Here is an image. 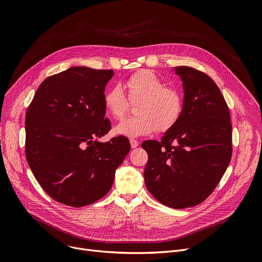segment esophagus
I'll use <instances>...</instances> for the list:
<instances>
[{"label": "esophagus", "mask_w": 262, "mask_h": 262, "mask_svg": "<svg viewBox=\"0 0 262 262\" xmlns=\"http://www.w3.org/2000/svg\"><path fill=\"white\" fill-rule=\"evenodd\" d=\"M129 142H130V146H132V148H137V147L139 146V142H138L137 140H135V139H130V140H129Z\"/></svg>", "instance_id": "1"}]
</instances>
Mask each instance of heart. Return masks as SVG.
I'll list each match as a JSON object with an SVG mask.
<instances>
[{
	"instance_id": "1",
	"label": "heart",
	"mask_w": 262,
	"mask_h": 262,
	"mask_svg": "<svg viewBox=\"0 0 262 262\" xmlns=\"http://www.w3.org/2000/svg\"><path fill=\"white\" fill-rule=\"evenodd\" d=\"M128 99L139 101L136 106L137 116L122 120L115 132L129 138L146 136L156 132H166L179 119L183 110L181 91L165 82L150 70H140L125 81ZM123 88L115 85L103 95L106 113L114 119H121L129 107Z\"/></svg>"
}]
</instances>
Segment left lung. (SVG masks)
I'll use <instances>...</instances> for the list:
<instances>
[{"label": "left lung", "instance_id": "8db88e82", "mask_svg": "<svg viewBox=\"0 0 262 262\" xmlns=\"http://www.w3.org/2000/svg\"><path fill=\"white\" fill-rule=\"evenodd\" d=\"M184 98L177 122L161 141L142 143L148 154L147 190L162 204L186 208L215 189L232 156V125L225 98L206 73L178 66Z\"/></svg>", "mask_w": 262, "mask_h": 262}]
</instances>
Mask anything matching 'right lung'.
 I'll return each mask as SVG.
<instances>
[{
  "label": "right lung",
  "mask_w": 262,
  "mask_h": 262,
  "mask_svg": "<svg viewBox=\"0 0 262 262\" xmlns=\"http://www.w3.org/2000/svg\"><path fill=\"white\" fill-rule=\"evenodd\" d=\"M112 69L74 66L47 78L26 113L27 162L54 200L82 207L111 190L115 171L130 150L126 137L97 142L111 129L104 88Z\"/></svg>",
  "instance_id": "1"
}]
</instances>
